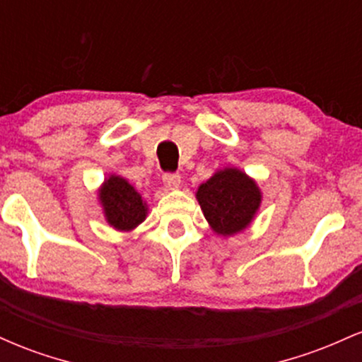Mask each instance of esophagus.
I'll use <instances>...</instances> for the list:
<instances>
[{
  "mask_svg": "<svg viewBox=\"0 0 362 362\" xmlns=\"http://www.w3.org/2000/svg\"><path fill=\"white\" fill-rule=\"evenodd\" d=\"M163 184L168 190H177L180 187V175L178 173H165Z\"/></svg>",
  "mask_w": 362,
  "mask_h": 362,
  "instance_id": "1",
  "label": "esophagus"
}]
</instances>
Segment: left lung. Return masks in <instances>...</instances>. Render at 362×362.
I'll return each mask as SVG.
<instances>
[{
    "mask_svg": "<svg viewBox=\"0 0 362 362\" xmlns=\"http://www.w3.org/2000/svg\"><path fill=\"white\" fill-rule=\"evenodd\" d=\"M195 197L211 230L219 236H233L250 226L262 204L257 182L235 167L218 170L199 185Z\"/></svg>",
    "mask_w": 362,
    "mask_h": 362,
    "instance_id": "1",
    "label": "left lung"
}]
</instances>
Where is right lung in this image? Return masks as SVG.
I'll return each mask as SVG.
<instances>
[{"label":"right lung","mask_w":362,"mask_h":362,"mask_svg":"<svg viewBox=\"0 0 362 362\" xmlns=\"http://www.w3.org/2000/svg\"><path fill=\"white\" fill-rule=\"evenodd\" d=\"M107 223L117 231H132L146 219L148 202L124 177L112 173L98 189Z\"/></svg>","instance_id":"add662e5"}]
</instances>
